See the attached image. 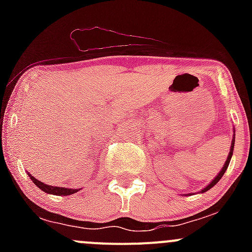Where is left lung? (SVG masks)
Returning a JSON list of instances; mask_svg holds the SVG:
<instances>
[{"mask_svg": "<svg viewBox=\"0 0 252 252\" xmlns=\"http://www.w3.org/2000/svg\"><path fill=\"white\" fill-rule=\"evenodd\" d=\"M234 141H235V129H234V135H233V140H232V145H230V150H229V155H228V157H227V159H225V163L223 164V168L220 169V173H218L217 175H216V178L215 179L212 180V182L210 183V184L207 185V187L206 188H204V189L202 190H200V192H206V191H208V190L211 189V188L212 187H215L216 184H217L218 182H220V178L223 177V174L225 173V171H227V168H228V166H229V162H230V158H232V156H233V150H234ZM190 195V194H189Z\"/></svg>", "mask_w": 252, "mask_h": 252, "instance_id": "left-lung-1", "label": "left lung"}]
</instances>
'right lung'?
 Returning a JSON list of instances; mask_svg holds the SVG:
<instances>
[{"label": "right lung", "mask_w": 252, "mask_h": 252, "mask_svg": "<svg viewBox=\"0 0 252 252\" xmlns=\"http://www.w3.org/2000/svg\"><path fill=\"white\" fill-rule=\"evenodd\" d=\"M28 175L30 177V179L32 180L35 185H36L39 189H41L42 191L47 192V194H52V195H60V196H67V195H72L78 192L80 189H69V188H62V187H52V185H47L44 184L42 182L37 180L36 178L32 177V174L28 173Z\"/></svg>", "instance_id": "1"}]
</instances>
